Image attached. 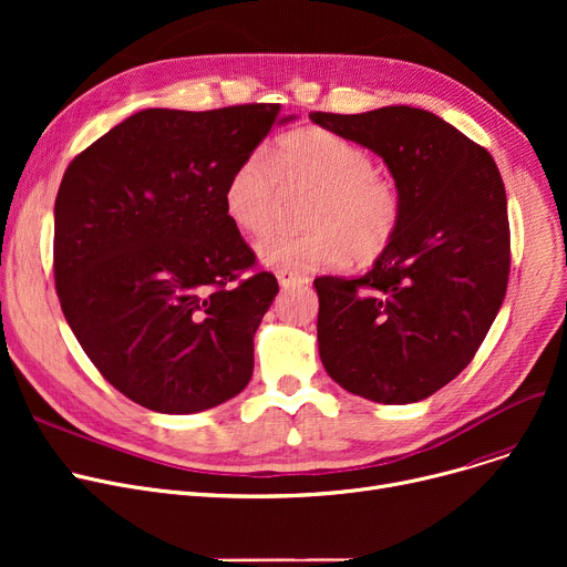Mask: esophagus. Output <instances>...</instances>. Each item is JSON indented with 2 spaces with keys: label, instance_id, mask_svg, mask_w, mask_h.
<instances>
[{
  "label": "esophagus",
  "instance_id": "34e87169",
  "mask_svg": "<svg viewBox=\"0 0 567 567\" xmlns=\"http://www.w3.org/2000/svg\"><path fill=\"white\" fill-rule=\"evenodd\" d=\"M278 282L282 289H289V287H301V285H308V276H301V274H293V271H278Z\"/></svg>",
  "mask_w": 567,
  "mask_h": 567
}]
</instances>
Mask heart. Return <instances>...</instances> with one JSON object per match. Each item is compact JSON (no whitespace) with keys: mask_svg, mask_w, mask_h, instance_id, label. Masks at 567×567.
<instances>
[{"mask_svg":"<svg viewBox=\"0 0 567 567\" xmlns=\"http://www.w3.org/2000/svg\"><path fill=\"white\" fill-rule=\"evenodd\" d=\"M312 188L306 234H276L259 244L264 264L278 271H319L374 261L402 225V195L391 176L374 169L368 148L329 128H301L278 140L271 165L252 154L238 163L223 190L227 218L246 234L276 227L280 186Z\"/></svg>","mask_w":567,"mask_h":567,"instance_id":"1","label":"heart"}]
</instances>
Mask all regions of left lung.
Here are the masks:
<instances>
[{"label": "left lung", "mask_w": 567, "mask_h": 567, "mask_svg": "<svg viewBox=\"0 0 567 567\" xmlns=\"http://www.w3.org/2000/svg\"><path fill=\"white\" fill-rule=\"evenodd\" d=\"M310 118L372 148L402 195L400 231L365 276L315 280L321 363L365 400H425L471 363L505 299L511 225L498 167L427 110Z\"/></svg>", "instance_id": "8db88e82"}]
</instances>
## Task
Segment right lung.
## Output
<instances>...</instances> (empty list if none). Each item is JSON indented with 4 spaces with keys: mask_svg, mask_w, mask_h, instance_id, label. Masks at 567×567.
Returning <instances> with one entry per match:
<instances>
[{
    "mask_svg": "<svg viewBox=\"0 0 567 567\" xmlns=\"http://www.w3.org/2000/svg\"><path fill=\"white\" fill-rule=\"evenodd\" d=\"M278 103L142 110L78 154L54 199V287L89 361L158 413L241 393L278 280L227 218L223 190Z\"/></svg>",
    "mask_w": 567,
    "mask_h": 567,
    "instance_id": "obj_1",
    "label": "right lung"
}]
</instances>
